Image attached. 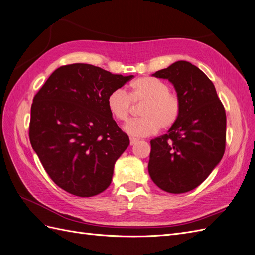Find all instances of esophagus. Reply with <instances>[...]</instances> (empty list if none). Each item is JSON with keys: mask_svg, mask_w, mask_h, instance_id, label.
Returning <instances> with one entry per match:
<instances>
[{"mask_svg": "<svg viewBox=\"0 0 255 255\" xmlns=\"http://www.w3.org/2000/svg\"><path fill=\"white\" fill-rule=\"evenodd\" d=\"M137 142H138V139H137V138L130 137V145H135Z\"/></svg>", "mask_w": 255, "mask_h": 255, "instance_id": "34e87169", "label": "esophagus"}]
</instances>
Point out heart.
I'll list each match as a JSON object with an SVG mask.
<instances>
[{
    "label": "heart",
    "mask_w": 255,
    "mask_h": 255,
    "mask_svg": "<svg viewBox=\"0 0 255 255\" xmlns=\"http://www.w3.org/2000/svg\"><path fill=\"white\" fill-rule=\"evenodd\" d=\"M132 102H145L141 114L142 118L130 120L124 126L126 132L134 137L148 136L160 129H167L180 116V100L177 94L169 91L165 81L151 76L139 77L130 84L127 94L123 89H116L107 97V107L111 116L125 122L132 109Z\"/></svg>",
    "instance_id": "obj_1"
}]
</instances>
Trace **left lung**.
I'll use <instances>...</instances> for the list:
<instances>
[{
    "mask_svg": "<svg viewBox=\"0 0 255 255\" xmlns=\"http://www.w3.org/2000/svg\"><path fill=\"white\" fill-rule=\"evenodd\" d=\"M152 76L168 79L180 100V116L166 134L150 141L148 171L161 190L190 192L200 185L223 159L227 118L209 77L180 60Z\"/></svg>",
    "mask_w": 255,
    "mask_h": 255,
    "instance_id": "1",
    "label": "left lung"
}]
</instances>
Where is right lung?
<instances>
[{
    "label": "right lung",
    "mask_w": 255,
    "mask_h": 255,
    "mask_svg": "<svg viewBox=\"0 0 255 255\" xmlns=\"http://www.w3.org/2000/svg\"><path fill=\"white\" fill-rule=\"evenodd\" d=\"M132 77L73 63L55 70L35 95L30 144L47 175L65 192L92 197L110 185L129 137L113 120L107 97Z\"/></svg>",
    "instance_id": "right-lung-1"
}]
</instances>
